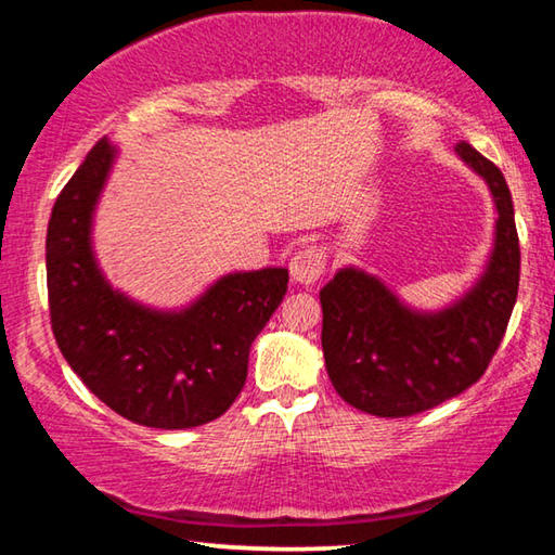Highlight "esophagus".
<instances>
[{"label":"esophagus","instance_id":"esophagus-1","mask_svg":"<svg viewBox=\"0 0 555 555\" xmlns=\"http://www.w3.org/2000/svg\"><path fill=\"white\" fill-rule=\"evenodd\" d=\"M288 271L296 284H315L325 271V251L318 247L298 249L294 259H291Z\"/></svg>","mask_w":555,"mask_h":555}]
</instances>
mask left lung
<instances>
[{"mask_svg": "<svg viewBox=\"0 0 555 555\" xmlns=\"http://www.w3.org/2000/svg\"><path fill=\"white\" fill-rule=\"evenodd\" d=\"M457 156L490 188L494 237L482 271L450 304L416 308L379 276L343 267L321 288L323 354L335 391L364 413L413 416L482 377L500 347L519 291V237L500 168L457 144Z\"/></svg>", "mask_w": 555, "mask_h": 555, "instance_id": "1", "label": "left lung"}]
</instances>
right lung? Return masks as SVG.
Here are the masks:
<instances>
[{
    "label": "right lung",
    "mask_w": 555,
    "mask_h": 555,
    "mask_svg": "<svg viewBox=\"0 0 555 555\" xmlns=\"http://www.w3.org/2000/svg\"><path fill=\"white\" fill-rule=\"evenodd\" d=\"M119 149L100 139L53 205L46 279L55 343L82 384L139 426H203L232 406L249 347L288 288V269L230 271L181 308H156L109 284L95 212Z\"/></svg>",
    "instance_id": "add662e5"
}]
</instances>
